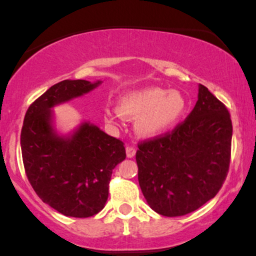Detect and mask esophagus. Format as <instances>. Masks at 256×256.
I'll use <instances>...</instances> for the list:
<instances>
[{"mask_svg": "<svg viewBox=\"0 0 256 256\" xmlns=\"http://www.w3.org/2000/svg\"><path fill=\"white\" fill-rule=\"evenodd\" d=\"M134 155H136V148H134V146H126V156L131 158Z\"/></svg>", "mask_w": 256, "mask_h": 256, "instance_id": "34e87169", "label": "esophagus"}]
</instances>
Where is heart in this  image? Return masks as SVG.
I'll return each instance as SVG.
<instances>
[{
  "label": "heart",
  "mask_w": 256,
  "mask_h": 256,
  "mask_svg": "<svg viewBox=\"0 0 256 256\" xmlns=\"http://www.w3.org/2000/svg\"><path fill=\"white\" fill-rule=\"evenodd\" d=\"M188 108L185 96L178 90L144 88L122 95L116 107H106V122L119 125L122 119L136 120L138 136L154 138L170 131L183 118Z\"/></svg>",
  "instance_id": "b5f03b06"
}]
</instances>
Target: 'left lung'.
I'll return each mask as SVG.
<instances>
[{
	"mask_svg": "<svg viewBox=\"0 0 256 256\" xmlns=\"http://www.w3.org/2000/svg\"><path fill=\"white\" fill-rule=\"evenodd\" d=\"M228 110L204 85L198 102L172 134L138 146V183L155 212L180 216L216 195L230 164Z\"/></svg>",
	"mask_w": 256,
	"mask_h": 256,
	"instance_id": "obj_1",
	"label": "left lung"
}]
</instances>
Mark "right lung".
Returning a JSON list of instances; mask_svg holds the SVG:
<instances>
[{"mask_svg": "<svg viewBox=\"0 0 256 256\" xmlns=\"http://www.w3.org/2000/svg\"><path fill=\"white\" fill-rule=\"evenodd\" d=\"M102 80H62L28 107L20 136L28 180L44 204L74 218L98 214L108 198L114 167L125 160L124 143L84 120L68 134L58 130L52 108L95 90Z\"/></svg>", "mask_w": 256, "mask_h": 256, "instance_id": "1", "label": "right lung"}]
</instances>
